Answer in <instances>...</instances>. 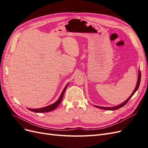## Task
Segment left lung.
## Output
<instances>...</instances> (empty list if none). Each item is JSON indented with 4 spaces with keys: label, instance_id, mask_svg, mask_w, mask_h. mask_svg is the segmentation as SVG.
<instances>
[{
    "label": "left lung",
    "instance_id": "1",
    "mask_svg": "<svg viewBox=\"0 0 148 148\" xmlns=\"http://www.w3.org/2000/svg\"><path fill=\"white\" fill-rule=\"evenodd\" d=\"M140 82H141V72L139 70V72H138V82H137V84H136V86L135 89V90L133 91V93L132 94V95L129 97L128 99H127V101H125L124 102H123L122 104H121L119 106H117L115 107H100V106H95L97 108H99V109H104V110H117L119 109V108H121V107H122L123 106H124L125 104H127V103L128 102V101L131 99V97L133 96L135 92L137 91V89L139 88V86H140Z\"/></svg>",
    "mask_w": 148,
    "mask_h": 148
}]
</instances>
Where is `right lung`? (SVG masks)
<instances>
[{
  "mask_svg": "<svg viewBox=\"0 0 148 148\" xmlns=\"http://www.w3.org/2000/svg\"><path fill=\"white\" fill-rule=\"evenodd\" d=\"M68 85H69V84L66 85V86L64 89V90H63V91H62L60 97L59 98V99H58L55 103H53V104H52L51 105H49L48 106L42 107V108L34 109L28 108V109L31 110V111H32V112H38V113L47 112H50V111H52L53 110H54L56 108V107L60 104V103L62 102V99H63V96H64V93H65V91L66 90L67 86H68Z\"/></svg>",
  "mask_w": 148,
  "mask_h": 148,
  "instance_id": "right-lung-1",
  "label": "right lung"
}]
</instances>
